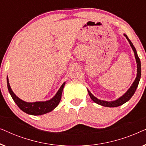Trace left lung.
I'll return each mask as SVG.
<instances>
[{"mask_svg": "<svg viewBox=\"0 0 146 146\" xmlns=\"http://www.w3.org/2000/svg\"><path fill=\"white\" fill-rule=\"evenodd\" d=\"M124 36L126 37V38L127 39V40L129 41V44H130V46H131V48L133 49V52H134V55H135V60H136V62H137V76L135 78V81L133 82V84L131 85V86L130 87L128 90L127 91V92L124 95L122 96L119 98V99H117V100L113 101V102H107V101H104V100H98L88 90V94L90 96L91 99L95 103L98 104H100L101 106H103L105 107H110V108H113V107H117L123 104L129 100V99L132 97V96L134 94L135 90H136L137 86H138L139 80H140V77H141V62H140V60H139L138 56H137L136 50H135V47L133 46L132 42H131L130 40L128 38V37L126 35H124Z\"/></svg>", "mask_w": 146, "mask_h": 146, "instance_id": "left-lung-1", "label": "left lung"}]
</instances>
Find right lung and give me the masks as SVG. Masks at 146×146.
Returning <instances> with one entry per match:
<instances>
[{
    "instance_id": "right-lung-1",
    "label": "right lung",
    "mask_w": 146,
    "mask_h": 146,
    "mask_svg": "<svg viewBox=\"0 0 146 146\" xmlns=\"http://www.w3.org/2000/svg\"><path fill=\"white\" fill-rule=\"evenodd\" d=\"M65 82L61 86L60 88L56 94L55 96L50 100L46 102H26L22 100L19 98L17 96H16L12 90L11 86L9 84V79L7 77V86L9 89V93L13 98V100L17 104V105L21 110H23L24 112L28 113V114H31L33 115H42L44 113H48L52 110H53L58 105L61 100L62 93L64 87Z\"/></svg>"
}]
</instances>
